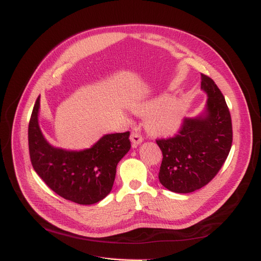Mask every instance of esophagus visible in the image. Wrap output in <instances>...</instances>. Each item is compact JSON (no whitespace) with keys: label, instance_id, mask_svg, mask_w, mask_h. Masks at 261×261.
Masks as SVG:
<instances>
[{"label":"esophagus","instance_id":"34e87169","mask_svg":"<svg viewBox=\"0 0 261 261\" xmlns=\"http://www.w3.org/2000/svg\"><path fill=\"white\" fill-rule=\"evenodd\" d=\"M130 140H132L133 145L135 146V147H137L139 144L143 143L144 138L141 137V135H140V134H139L137 130H133L132 134H130Z\"/></svg>","mask_w":261,"mask_h":261}]
</instances>
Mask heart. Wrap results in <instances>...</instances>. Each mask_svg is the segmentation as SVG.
Masks as SVG:
<instances>
[{"mask_svg": "<svg viewBox=\"0 0 261 261\" xmlns=\"http://www.w3.org/2000/svg\"><path fill=\"white\" fill-rule=\"evenodd\" d=\"M139 114H148L147 128L153 134L169 135L178 129L183 120V108L170 97H159L138 108Z\"/></svg>", "mask_w": 261, "mask_h": 261, "instance_id": "heart-1", "label": "heart"}]
</instances>
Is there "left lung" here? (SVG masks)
Returning a JSON list of instances; mask_svg holds the SVG:
<instances>
[{"label":"left lung","mask_w":261,"mask_h":261,"mask_svg":"<svg viewBox=\"0 0 261 261\" xmlns=\"http://www.w3.org/2000/svg\"><path fill=\"white\" fill-rule=\"evenodd\" d=\"M201 89L208 97L203 112L185 118L174 137L156 140L163 154L159 180L173 193H192L207 185L231 150L232 120L223 94L203 74Z\"/></svg>","instance_id":"8db88e82"}]
</instances>
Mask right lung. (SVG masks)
<instances>
[{
    "label": "right lung",
    "instance_id": "add662e5",
    "mask_svg": "<svg viewBox=\"0 0 261 261\" xmlns=\"http://www.w3.org/2000/svg\"><path fill=\"white\" fill-rule=\"evenodd\" d=\"M38 98L28 127L31 164L54 193L80 204L97 203L110 194L116 165L129 151V132L108 134L91 148L65 150L53 147L43 136L38 121Z\"/></svg>",
    "mask_w": 261,
    "mask_h": 261
}]
</instances>
